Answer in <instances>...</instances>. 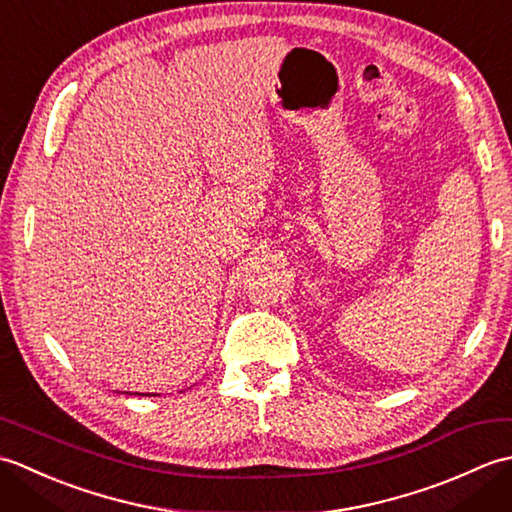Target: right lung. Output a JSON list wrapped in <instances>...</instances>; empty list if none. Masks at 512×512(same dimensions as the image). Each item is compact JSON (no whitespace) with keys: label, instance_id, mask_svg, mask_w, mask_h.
Masks as SVG:
<instances>
[{"label":"right lung","instance_id":"add662e5","mask_svg":"<svg viewBox=\"0 0 512 512\" xmlns=\"http://www.w3.org/2000/svg\"><path fill=\"white\" fill-rule=\"evenodd\" d=\"M147 396H149V394H147ZM154 396H156V394H154Z\"/></svg>","mask_w":512,"mask_h":512}]
</instances>
